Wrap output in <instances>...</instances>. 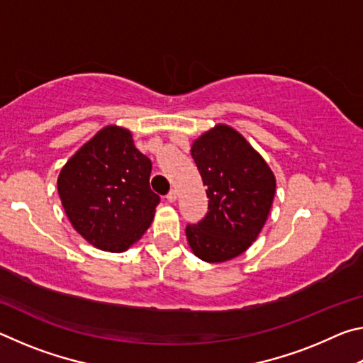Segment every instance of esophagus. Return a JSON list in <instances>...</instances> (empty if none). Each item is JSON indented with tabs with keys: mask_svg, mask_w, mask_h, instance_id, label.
I'll use <instances>...</instances> for the list:
<instances>
[{
	"mask_svg": "<svg viewBox=\"0 0 363 363\" xmlns=\"http://www.w3.org/2000/svg\"><path fill=\"white\" fill-rule=\"evenodd\" d=\"M167 200L171 201V203H174V201L177 200V190H171V192L167 195Z\"/></svg>",
	"mask_w": 363,
	"mask_h": 363,
	"instance_id": "1",
	"label": "esophagus"
}]
</instances>
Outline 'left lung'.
<instances>
[{"mask_svg": "<svg viewBox=\"0 0 363 363\" xmlns=\"http://www.w3.org/2000/svg\"><path fill=\"white\" fill-rule=\"evenodd\" d=\"M190 153L210 200L206 216L186 227L187 242L205 262L233 259L251 247L266 224L275 176L248 140L227 125L201 134Z\"/></svg>", "mask_w": 363, "mask_h": 363, "instance_id": "1", "label": "left lung"}]
</instances>
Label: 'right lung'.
<instances>
[{"mask_svg": "<svg viewBox=\"0 0 363 363\" xmlns=\"http://www.w3.org/2000/svg\"><path fill=\"white\" fill-rule=\"evenodd\" d=\"M152 162L126 128L108 125L79 147L57 177L67 218L93 247L121 253L149 229L160 196L150 189Z\"/></svg>", "mask_w": 363, "mask_h": 363, "instance_id": "obj_1", "label": "right lung"}]
</instances>
